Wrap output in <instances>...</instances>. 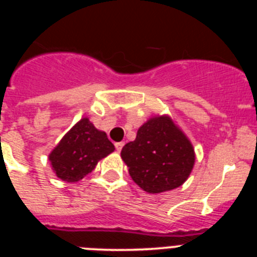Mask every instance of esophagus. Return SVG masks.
I'll list each match as a JSON object with an SVG mask.
<instances>
[{
    "label": "esophagus",
    "instance_id": "34e87169",
    "mask_svg": "<svg viewBox=\"0 0 257 257\" xmlns=\"http://www.w3.org/2000/svg\"><path fill=\"white\" fill-rule=\"evenodd\" d=\"M124 143H115V149H117V152H121L122 148H123Z\"/></svg>",
    "mask_w": 257,
    "mask_h": 257
}]
</instances>
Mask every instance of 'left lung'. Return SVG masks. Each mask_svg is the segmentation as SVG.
I'll list each match as a JSON object with an SVG mask.
<instances>
[{
  "label": "left lung",
  "instance_id": "1",
  "mask_svg": "<svg viewBox=\"0 0 257 257\" xmlns=\"http://www.w3.org/2000/svg\"><path fill=\"white\" fill-rule=\"evenodd\" d=\"M121 157L133 180L152 194L183 185L196 161L192 143L169 115L145 122Z\"/></svg>",
  "mask_w": 257,
  "mask_h": 257
}]
</instances>
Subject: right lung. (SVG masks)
<instances>
[{
    "mask_svg": "<svg viewBox=\"0 0 257 257\" xmlns=\"http://www.w3.org/2000/svg\"><path fill=\"white\" fill-rule=\"evenodd\" d=\"M113 151L114 145L106 134L97 130L88 118H82L52 149L49 161L59 179L74 183L90 174L97 162Z\"/></svg>",
    "mask_w": 257,
    "mask_h": 257,
    "instance_id": "1",
    "label": "right lung"
}]
</instances>
